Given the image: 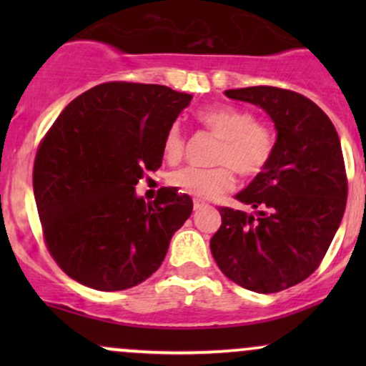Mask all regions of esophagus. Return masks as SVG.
Returning a JSON list of instances; mask_svg holds the SVG:
<instances>
[{
  "label": "esophagus",
  "mask_w": 366,
  "mask_h": 366,
  "mask_svg": "<svg viewBox=\"0 0 366 366\" xmlns=\"http://www.w3.org/2000/svg\"><path fill=\"white\" fill-rule=\"evenodd\" d=\"M192 207H194V209H201V208L207 207V203H204V201H201V199H194V201H192Z\"/></svg>",
  "instance_id": "34e87169"
}]
</instances>
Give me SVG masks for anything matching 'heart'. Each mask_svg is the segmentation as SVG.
I'll return each instance as SVG.
<instances>
[{
    "mask_svg": "<svg viewBox=\"0 0 366 366\" xmlns=\"http://www.w3.org/2000/svg\"><path fill=\"white\" fill-rule=\"evenodd\" d=\"M197 120L220 139L213 162L217 169H180L170 174L169 182L180 192L199 199H215L234 187V174L256 177L270 162L275 139L267 125L258 124L251 112L234 107H212L199 112ZM184 136L179 124L167 130L163 157L169 163L180 162Z\"/></svg>",
    "mask_w": 366,
    "mask_h": 366,
    "instance_id": "1",
    "label": "heart"
}]
</instances>
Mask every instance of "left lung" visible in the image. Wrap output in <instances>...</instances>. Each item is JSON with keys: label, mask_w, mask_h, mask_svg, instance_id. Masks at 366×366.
<instances>
[{"label": "left lung", "mask_w": 366, "mask_h": 366, "mask_svg": "<svg viewBox=\"0 0 366 366\" xmlns=\"http://www.w3.org/2000/svg\"><path fill=\"white\" fill-rule=\"evenodd\" d=\"M270 117V162L236 199L253 213L220 208L209 241L225 277L259 294L303 282L317 270L341 225L347 182L341 141L329 117L303 94L270 86L229 89Z\"/></svg>", "instance_id": "left-lung-1"}]
</instances>
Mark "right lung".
Returning a JSON list of instances; mask_svg holds the SVG:
<instances>
[{
	"instance_id": "obj_1",
	"label": "right lung",
	"mask_w": 366,
	"mask_h": 366,
	"mask_svg": "<svg viewBox=\"0 0 366 366\" xmlns=\"http://www.w3.org/2000/svg\"><path fill=\"white\" fill-rule=\"evenodd\" d=\"M192 94L158 84L107 82L65 107L34 162L46 244L66 275L98 291H124L158 270L192 199L162 187L136 194L157 172L163 139Z\"/></svg>"
}]
</instances>
